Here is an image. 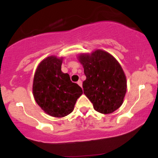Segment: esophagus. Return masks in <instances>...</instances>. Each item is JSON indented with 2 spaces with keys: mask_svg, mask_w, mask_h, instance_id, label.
I'll list each match as a JSON object with an SVG mask.
<instances>
[{
  "mask_svg": "<svg viewBox=\"0 0 158 158\" xmlns=\"http://www.w3.org/2000/svg\"><path fill=\"white\" fill-rule=\"evenodd\" d=\"M77 84H78V85H79V86L82 87V81H81V80H79V81H78V82H77Z\"/></svg>",
  "mask_w": 158,
  "mask_h": 158,
  "instance_id": "1",
  "label": "esophagus"
}]
</instances>
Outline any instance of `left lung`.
Returning a JSON list of instances; mask_svg holds the SVG:
<instances>
[{
  "instance_id": "1",
  "label": "left lung",
  "mask_w": 158,
  "mask_h": 158,
  "mask_svg": "<svg viewBox=\"0 0 158 158\" xmlns=\"http://www.w3.org/2000/svg\"><path fill=\"white\" fill-rule=\"evenodd\" d=\"M86 79L82 82L84 94L95 111L110 114L121 107L127 91L125 73L118 60L102 49L77 56Z\"/></svg>"
}]
</instances>
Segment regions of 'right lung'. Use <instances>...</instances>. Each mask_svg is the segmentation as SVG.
<instances>
[{"label":"right lung","mask_w":158,"mask_h":158,"mask_svg":"<svg viewBox=\"0 0 158 158\" xmlns=\"http://www.w3.org/2000/svg\"><path fill=\"white\" fill-rule=\"evenodd\" d=\"M63 57H47L35 72L33 95L38 106L49 115L63 118L70 114L82 94L78 84L70 80L69 75L61 70Z\"/></svg>","instance_id":"1"}]
</instances>
